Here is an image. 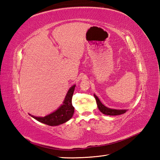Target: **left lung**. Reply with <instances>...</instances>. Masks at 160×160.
I'll return each instance as SVG.
<instances>
[{"label": "left lung", "instance_id": "8db88e82", "mask_svg": "<svg viewBox=\"0 0 160 160\" xmlns=\"http://www.w3.org/2000/svg\"><path fill=\"white\" fill-rule=\"evenodd\" d=\"M93 96L96 100L98 109H99L101 113H102L103 114L107 115H118L126 113L127 111V109H113V108H108L101 102L99 98H98L97 96H96V94H94Z\"/></svg>", "mask_w": 160, "mask_h": 160}]
</instances>
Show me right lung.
Listing matches in <instances>:
<instances>
[{"mask_svg": "<svg viewBox=\"0 0 160 160\" xmlns=\"http://www.w3.org/2000/svg\"><path fill=\"white\" fill-rule=\"evenodd\" d=\"M75 87L76 84L69 88L62 104L55 111L47 115L45 117H36L31 114L29 115L41 123L49 126H58L65 123L73 117L74 113V107L71 102V99H72Z\"/></svg>", "mask_w": 160, "mask_h": 160, "instance_id": "obj_1", "label": "right lung"}]
</instances>
